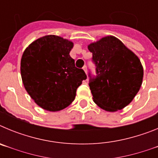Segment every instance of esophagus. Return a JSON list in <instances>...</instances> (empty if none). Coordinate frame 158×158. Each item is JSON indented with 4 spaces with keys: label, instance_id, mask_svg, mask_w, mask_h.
Wrapping results in <instances>:
<instances>
[{
    "label": "esophagus",
    "instance_id": "obj_1",
    "mask_svg": "<svg viewBox=\"0 0 158 158\" xmlns=\"http://www.w3.org/2000/svg\"><path fill=\"white\" fill-rule=\"evenodd\" d=\"M82 69H83L84 71L85 72V73H87V66H86V65H84L83 68H82Z\"/></svg>",
    "mask_w": 158,
    "mask_h": 158
}]
</instances>
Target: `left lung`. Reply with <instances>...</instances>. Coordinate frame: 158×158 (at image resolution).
<instances>
[{"label":"left lung","instance_id":"1","mask_svg":"<svg viewBox=\"0 0 158 158\" xmlns=\"http://www.w3.org/2000/svg\"><path fill=\"white\" fill-rule=\"evenodd\" d=\"M93 53L96 76L89 71L93 101L102 109L115 111L132 101L142 85L140 60L114 36H107L88 47Z\"/></svg>","mask_w":158,"mask_h":158}]
</instances>
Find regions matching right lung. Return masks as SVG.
Returning <instances> with one entry per match:
<instances>
[{"instance_id": "1", "label": "right lung", "mask_w": 158, "mask_h": 158, "mask_svg": "<svg viewBox=\"0 0 158 158\" xmlns=\"http://www.w3.org/2000/svg\"><path fill=\"white\" fill-rule=\"evenodd\" d=\"M72 42L56 35L38 39L25 50L20 72L25 89L43 109L62 110L73 101L77 89L87 78L69 55Z\"/></svg>"}]
</instances>
